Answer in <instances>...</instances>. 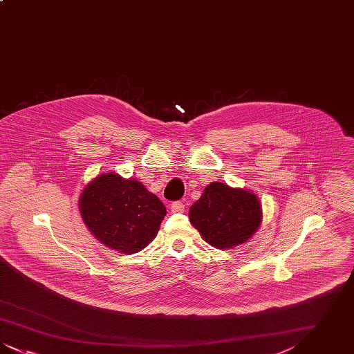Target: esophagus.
<instances>
[{
    "label": "esophagus",
    "instance_id": "obj_1",
    "mask_svg": "<svg viewBox=\"0 0 354 354\" xmlns=\"http://www.w3.org/2000/svg\"><path fill=\"white\" fill-rule=\"evenodd\" d=\"M185 204L183 202H175L171 204V211L174 214H182L185 212Z\"/></svg>",
    "mask_w": 354,
    "mask_h": 354
}]
</instances>
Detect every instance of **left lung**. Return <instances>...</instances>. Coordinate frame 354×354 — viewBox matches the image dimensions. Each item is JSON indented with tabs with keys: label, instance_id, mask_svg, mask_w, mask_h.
Here are the masks:
<instances>
[{
	"label": "left lung",
	"instance_id": "obj_1",
	"mask_svg": "<svg viewBox=\"0 0 354 354\" xmlns=\"http://www.w3.org/2000/svg\"><path fill=\"white\" fill-rule=\"evenodd\" d=\"M188 216L208 244L228 250L252 237L263 212L259 198L251 191L214 182L191 205Z\"/></svg>",
	"mask_w": 354,
	"mask_h": 354
}]
</instances>
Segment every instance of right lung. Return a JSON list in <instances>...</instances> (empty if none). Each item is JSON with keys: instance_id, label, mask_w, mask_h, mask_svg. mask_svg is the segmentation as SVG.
<instances>
[{"instance_id": "right-lung-1", "label": "right lung", "mask_w": 354, "mask_h": 354, "mask_svg": "<svg viewBox=\"0 0 354 354\" xmlns=\"http://www.w3.org/2000/svg\"><path fill=\"white\" fill-rule=\"evenodd\" d=\"M80 211L98 241L129 254L151 243L167 214L165 204L140 182L117 172L98 175L86 185Z\"/></svg>"}]
</instances>
